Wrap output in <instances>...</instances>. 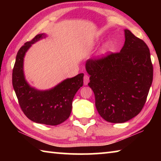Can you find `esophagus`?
<instances>
[{
	"label": "esophagus",
	"instance_id": "1",
	"mask_svg": "<svg viewBox=\"0 0 161 161\" xmlns=\"http://www.w3.org/2000/svg\"><path fill=\"white\" fill-rule=\"evenodd\" d=\"M89 81V77L87 75H85L84 76V85H87Z\"/></svg>",
	"mask_w": 161,
	"mask_h": 161
}]
</instances>
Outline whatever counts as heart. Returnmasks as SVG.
Listing matches in <instances>:
<instances>
[{"label": "heart", "mask_w": 161, "mask_h": 161, "mask_svg": "<svg viewBox=\"0 0 161 161\" xmlns=\"http://www.w3.org/2000/svg\"><path fill=\"white\" fill-rule=\"evenodd\" d=\"M102 42V40H97V44H99V43ZM111 49V45L110 42H107L106 44L103 45V47H102V50H101V53L102 54H105L106 53H107L108 51H109Z\"/></svg>", "instance_id": "heart-1"}]
</instances>
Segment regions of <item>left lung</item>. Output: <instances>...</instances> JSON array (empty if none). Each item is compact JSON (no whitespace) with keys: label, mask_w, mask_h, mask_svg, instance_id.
I'll use <instances>...</instances> for the list:
<instances>
[{"label":"left lung","mask_w":161,"mask_h":161,"mask_svg":"<svg viewBox=\"0 0 161 161\" xmlns=\"http://www.w3.org/2000/svg\"><path fill=\"white\" fill-rule=\"evenodd\" d=\"M118 53L86 62L99 115L111 123H124L137 116L146 102L153 69L148 46L129 30Z\"/></svg>","instance_id":"1"}]
</instances>
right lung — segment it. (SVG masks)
I'll return each mask as SVG.
<instances>
[{
    "label": "right lung",
    "mask_w": 161,
    "mask_h": 161,
    "mask_svg": "<svg viewBox=\"0 0 161 161\" xmlns=\"http://www.w3.org/2000/svg\"><path fill=\"white\" fill-rule=\"evenodd\" d=\"M45 37V33L38 34L18 50L13 70V86L19 105L29 119L35 123L56 126L69 117L72 100L83 85L84 74L67 78L47 90H38L30 85L24 75V58L32 44Z\"/></svg>",
    "instance_id": "obj_1"
}]
</instances>
